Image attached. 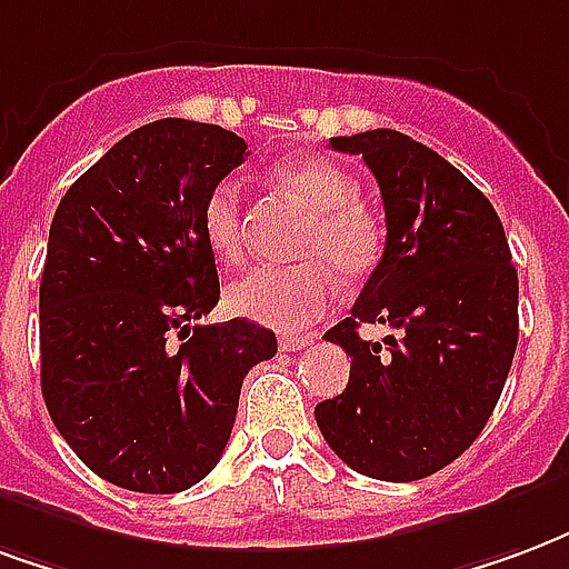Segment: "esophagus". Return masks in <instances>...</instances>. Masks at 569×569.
<instances>
[{
	"label": "esophagus",
	"instance_id": "1",
	"mask_svg": "<svg viewBox=\"0 0 569 569\" xmlns=\"http://www.w3.org/2000/svg\"><path fill=\"white\" fill-rule=\"evenodd\" d=\"M313 343V335H283L280 338V349L283 352H296V349H305Z\"/></svg>",
	"mask_w": 569,
	"mask_h": 569
}]
</instances>
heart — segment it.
Wrapping results in <instances>:
<instances>
[{
  "mask_svg": "<svg viewBox=\"0 0 569 569\" xmlns=\"http://www.w3.org/2000/svg\"><path fill=\"white\" fill-rule=\"evenodd\" d=\"M273 180L296 196L310 213L296 256L305 264H262L229 286V307L247 319L273 328H301L328 310L335 298V273L356 283L373 271L382 252L377 220L359 204V180L335 162H283ZM201 234L208 250L226 264L243 259L241 189L220 180L201 204Z\"/></svg>",
  "mask_w": 569,
  "mask_h": 569,
  "instance_id": "b5f03b06",
  "label": "heart"
}]
</instances>
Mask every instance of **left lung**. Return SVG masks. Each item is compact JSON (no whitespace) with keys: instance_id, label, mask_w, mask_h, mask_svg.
Returning <instances> with one entry per match:
<instances>
[{"instance_id":"8db88e82","label":"left lung","mask_w":569,"mask_h":569,"mask_svg":"<svg viewBox=\"0 0 569 569\" xmlns=\"http://www.w3.org/2000/svg\"><path fill=\"white\" fill-rule=\"evenodd\" d=\"M373 171L386 250L343 322L347 389L317 403L326 443L356 473L413 482L452 465L486 428L519 343V273L491 201L431 147L395 129L331 138ZM361 321L391 325L382 345Z\"/></svg>"}]
</instances>
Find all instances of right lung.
Listing matches in <instances>:
<instances>
[{
    "label": "right lung",
    "mask_w": 569,
    "mask_h": 569,
    "mask_svg": "<svg viewBox=\"0 0 569 569\" xmlns=\"http://www.w3.org/2000/svg\"><path fill=\"white\" fill-rule=\"evenodd\" d=\"M243 156L222 126L156 120L87 168L53 213L41 395L74 456L113 486L174 495L201 482L247 370L277 356L273 331L250 319L196 326L220 301L201 204Z\"/></svg>",
    "instance_id": "right-lung-1"
}]
</instances>
